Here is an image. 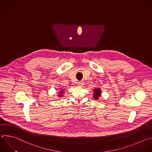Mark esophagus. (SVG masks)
Returning a JSON list of instances; mask_svg holds the SVG:
<instances>
[{
    "mask_svg": "<svg viewBox=\"0 0 152 152\" xmlns=\"http://www.w3.org/2000/svg\"><path fill=\"white\" fill-rule=\"evenodd\" d=\"M83 85V83L82 82V81H80V82H77V85L79 86H82Z\"/></svg>",
    "mask_w": 152,
    "mask_h": 152,
    "instance_id": "obj_1",
    "label": "esophagus"
}]
</instances>
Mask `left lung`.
Segmentation results:
<instances>
[{
    "instance_id": "8db88e82",
    "label": "left lung",
    "mask_w": 152,
    "mask_h": 152,
    "mask_svg": "<svg viewBox=\"0 0 152 152\" xmlns=\"http://www.w3.org/2000/svg\"><path fill=\"white\" fill-rule=\"evenodd\" d=\"M93 93H94V94H93V98L97 100L99 99V98L101 96V90L100 88H95L94 90H93Z\"/></svg>"
}]
</instances>
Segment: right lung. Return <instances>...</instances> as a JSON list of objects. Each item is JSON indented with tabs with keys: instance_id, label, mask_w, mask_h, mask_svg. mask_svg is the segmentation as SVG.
Segmentation results:
<instances>
[{
	"instance_id": "obj_1",
	"label": "right lung",
	"mask_w": 152,
	"mask_h": 152,
	"mask_svg": "<svg viewBox=\"0 0 152 152\" xmlns=\"http://www.w3.org/2000/svg\"><path fill=\"white\" fill-rule=\"evenodd\" d=\"M64 90L65 89H62V90H61L58 93H59V94H58L57 96H59V97H63V96H64Z\"/></svg>"
}]
</instances>
